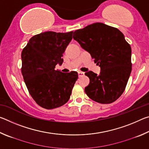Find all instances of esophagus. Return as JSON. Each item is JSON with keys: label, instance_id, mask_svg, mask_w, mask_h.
I'll return each instance as SVG.
<instances>
[{"label": "esophagus", "instance_id": "34e87169", "mask_svg": "<svg viewBox=\"0 0 149 149\" xmlns=\"http://www.w3.org/2000/svg\"><path fill=\"white\" fill-rule=\"evenodd\" d=\"M78 75H79V77H81V76H84V75H85V73L83 72H78Z\"/></svg>", "mask_w": 149, "mask_h": 149}]
</instances>
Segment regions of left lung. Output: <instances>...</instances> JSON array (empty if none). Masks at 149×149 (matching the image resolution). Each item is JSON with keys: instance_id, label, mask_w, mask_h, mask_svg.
I'll return each mask as SVG.
<instances>
[{"instance_id": "left-lung-1", "label": "left lung", "mask_w": 149, "mask_h": 149, "mask_svg": "<svg viewBox=\"0 0 149 149\" xmlns=\"http://www.w3.org/2000/svg\"><path fill=\"white\" fill-rule=\"evenodd\" d=\"M73 38L100 67L99 75L85 74L90 79L85 93L101 104L114 102L124 91L132 68V49L124 35L116 27L95 23L75 31Z\"/></svg>"}]
</instances>
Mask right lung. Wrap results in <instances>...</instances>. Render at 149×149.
Wrapping results in <instances>:
<instances>
[{
	"label": "right lung",
	"mask_w": 149,
	"mask_h": 149,
	"mask_svg": "<svg viewBox=\"0 0 149 149\" xmlns=\"http://www.w3.org/2000/svg\"><path fill=\"white\" fill-rule=\"evenodd\" d=\"M73 31H46L29 39L22 52V74L29 94L46 109H53L70 99L77 72L55 70L63 62V53L72 39Z\"/></svg>",
	"instance_id": "1"
}]
</instances>
